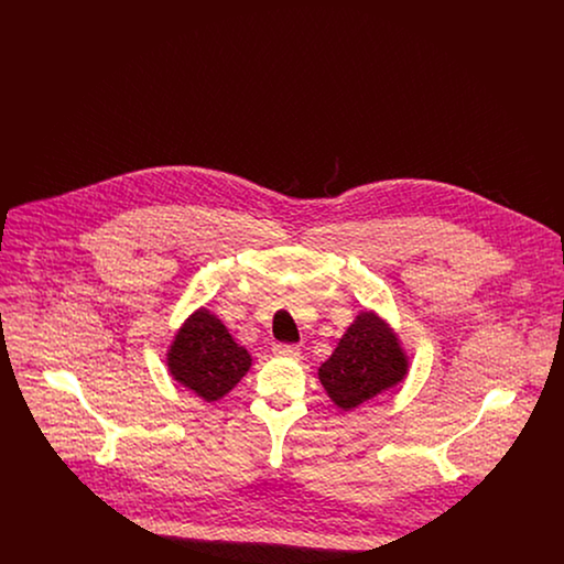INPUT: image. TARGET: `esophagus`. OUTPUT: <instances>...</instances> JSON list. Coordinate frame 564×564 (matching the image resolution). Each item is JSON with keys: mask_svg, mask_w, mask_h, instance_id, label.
I'll return each instance as SVG.
<instances>
[{"mask_svg": "<svg viewBox=\"0 0 564 564\" xmlns=\"http://www.w3.org/2000/svg\"><path fill=\"white\" fill-rule=\"evenodd\" d=\"M272 352L276 357H285V359H300V347H295V345H274Z\"/></svg>", "mask_w": 564, "mask_h": 564, "instance_id": "esophagus-1", "label": "esophagus"}]
</instances>
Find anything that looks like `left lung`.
<instances>
[{"label":"left lung","instance_id":"left-lung-1","mask_svg":"<svg viewBox=\"0 0 564 564\" xmlns=\"http://www.w3.org/2000/svg\"><path fill=\"white\" fill-rule=\"evenodd\" d=\"M410 372V357L400 334L376 311H361L322 364L319 380L327 398L350 412L400 387Z\"/></svg>","mask_w":564,"mask_h":564}]
</instances>
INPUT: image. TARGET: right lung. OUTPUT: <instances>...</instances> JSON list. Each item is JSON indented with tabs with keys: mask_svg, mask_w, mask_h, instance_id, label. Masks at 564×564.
Listing matches in <instances>:
<instances>
[{
	"mask_svg": "<svg viewBox=\"0 0 564 564\" xmlns=\"http://www.w3.org/2000/svg\"><path fill=\"white\" fill-rule=\"evenodd\" d=\"M166 368L175 382L203 402H219L251 368V355L228 332L221 319L200 306L175 332Z\"/></svg>",
	"mask_w": 564,
	"mask_h": 564,
	"instance_id": "obj_1",
	"label": "right lung"
}]
</instances>
